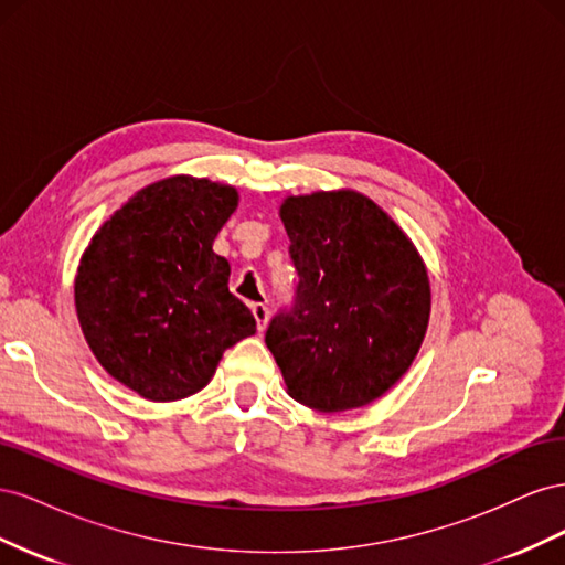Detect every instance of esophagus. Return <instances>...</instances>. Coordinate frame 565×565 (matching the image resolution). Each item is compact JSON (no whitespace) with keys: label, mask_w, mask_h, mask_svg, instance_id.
Instances as JSON below:
<instances>
[{"label":"esophagus","mask_w":565,"mask_h":565,"mask_svg":"<svg viewBox=\"0 0 565 565\" xmlns=\"http://www.w3.org/2000/svg\"><path fill=\"white\" fill-rule=\"evenodd\" d=\"M252 313L256 320V330L264 332L266 322H268V306L266 303H252Z\"/></svg>","instance_id":"esophagus-1"}]
</instances>
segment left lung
I'll use <instances>...</instances> for the list:
<instances>
[{
	"mask_svg": "<svg viewBox=\"0 0 565 565\" xmlns=\"http://www.w3.org/2000/svg\"><path fill=\"white\" fill-rule=\"evenodd\" d=\"M280 216L299 282L266 347L295 401L320 413L367 405L407 372L429 324L419 254L358 193L287 198Z\"/></svg>",
	"mask_w": 565,
	"mask_h": 565,
	"instance_id": "1",
	"label": "left lung"
}]
</instances>
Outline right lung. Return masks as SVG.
<instances>
[{"instance_id":"add662e5","label":"right lung","mask_w":565,"mask_h":565,"mask_svg":"<svg viewBox=\"0 0 565 565\" xmlns=\"http://www.w3.org/2000/svg\"><path fill=\"white\" fill-rule=\"evenodd\" d=\"M235 207L231 185L164 179L117 210L82 256V332L108 374L148 401L193 396L224 351L256 332L228 289V262L212 249Z\"/></svg>"}]
</instances>
